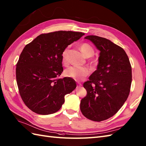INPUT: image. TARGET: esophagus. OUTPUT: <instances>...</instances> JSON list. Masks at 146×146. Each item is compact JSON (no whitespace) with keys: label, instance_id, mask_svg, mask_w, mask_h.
I'll use <instances>...</instances> for the list:
<instances>
[{"label":"esophagus","instance_id":"esophagus-1","mask_svg":"<svg viewBox=\"0 0 146 146\" xmlns=\"http://www.w3.org/2000/svg\"><path fill=\"white\" fill-rule=\"evenodd\" d=\"M77 86L78 87H80V86H82V84L80 82H77Z\"/></svg>","mask_w":146,"mask_h":146}]
</instances>
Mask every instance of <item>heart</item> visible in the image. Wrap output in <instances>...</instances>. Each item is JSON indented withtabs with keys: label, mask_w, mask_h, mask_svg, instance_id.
I'll return each mask as SVG.
<instances>
[{
	"label": "heart",
	"mask_w": 146,
	"mask_h": 146,
	"mask_svg": "<svg viewBox=\"0 0 146 146\" xmlns=\"http://www.w3.org/2000/svg\"><path fill=\"white\" fill-rule=\"evenodd\" d=\"M80 50L86 57H91L94 55L95 51L92 45L88 42H84L80 45ZM69 47L66 48L62 52V61L64 65L68 64ZM90 69L87 66H71L65 70L64 76L71 79L80 80L90 74Z\"/></svg>",
	"instance_id": "b5f03b06"
}]
</instances>
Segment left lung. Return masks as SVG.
Segmentation results:
<instances>
[{
    "label": "left lung",
    "instance_id": "1",
    "mask_svg": "<svg viewBox=\"0 0 146 146\" xmlns=\"http://www.w3.org/2000/svg\"><path fill=\"white\" fill-rule=\"evenodd\" d=\"M100 51L97 69L84 83L87 95L81 100L83 115L100 122L119 111L128 97L132 69L128 56L120 46L108 39L94 35L85 38Z\"/></svg>",
    "mask_w": 146,
    "mask_h": 146
}]
</instances>
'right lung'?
I'll return each instance as SVG.
<instances>
[{
  "label": "right lung",
  "mask_w": 146,
  "mask_h": 146,
  "mask_svg": "<svg viewBox=\"0 0 146 146\" xmlns=\"http://www.w3.org/2000/svg\"><path fill=\"white\" fill-rule=\"evenodd\" d=\"M85 35L58 31L39 35L23 48L16 65V79L24 104L39 115L57 112L64 97L76 88L74 79H59L63 71L62 52Z\"/></svg>",
  "instance_id": "right-lung-1"
}]
</instances>
